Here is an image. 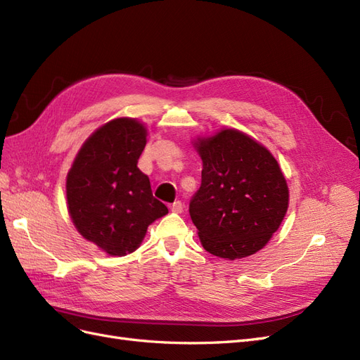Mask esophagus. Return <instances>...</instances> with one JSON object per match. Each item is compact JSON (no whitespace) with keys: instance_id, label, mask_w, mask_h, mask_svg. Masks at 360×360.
Instances as JSON below:
<instances>
[{"instance_id":"34e87169","label":"esophagus","mask_w":360,"mask_h":360,"mask_svg":"<svg viewBox=\"0 0 360 360\" xmlns=\"http://www.w3.org/2000/svg\"><path fill=\"white\" fill-rule=\"evenodd\" d=\"M183 202L181 201H176V202H172L171 204V207H169V209H171V212H174V213H181L183 212Z\"/></svg>"}]
</instances>
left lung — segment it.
<instances>
[{"label":"left lung","instance_id":"left-lung-1","mask_svg":"<svg viewBox=\"0 0 360 360\" xmlns=\"http://www.w3.org/2000/svg\"><path fill=\"white\" fill-rule=\"evenodd\" d=\"M201 186L189 204L201 245L236 259L263 249L288 209V186L276 159L246 134L224 129L198 138Z\"/></svg>","mask_w":360,"mask_h":360}]
</instances>
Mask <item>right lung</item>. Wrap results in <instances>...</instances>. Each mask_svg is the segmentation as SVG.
I'll use <instances>...</instances> for the list:
<instances>
[{"label": "right lung", "instance_id": "1", "mask_svg": "<svg viewBox=\"0 0 360 360\" xmlns=\"http://www.w3.org/2000/svg\"><path fill=\"white\" fill-rule=\"evenodd\" d=\"M147 129L135 118H115L85 141L68 174V209L79 234L110 255L141 245L150 224L168 213L136 167Z\"/></svg>", "mask_w": 360, "mask_h": 360}]
</instances>
